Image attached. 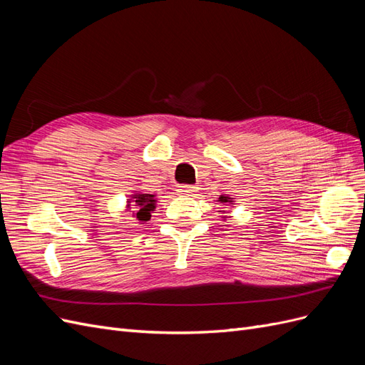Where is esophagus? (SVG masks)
<instances>
[{"mask_svg":"<svg viewBox=\"0 0 365 365\" xmlns=\"http://www.w3.org/2000/svg\"><path fill=\"white\" fill-rule=\"evenodd\" d=\"M196 189H197V187H195V185L181 184V185H178V193L180 195H192V193L196 192Z\"/></svg>","mask_w":365,"mask_h":365,"instance_id":"esophagus-1","label":"esophagus"}]
</instances>
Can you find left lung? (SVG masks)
<instances>
[{
	"instance_id": "obj_1",
	"label": "left lung",
	"mask_w": 365,
	"mask_h": 365,
	"mask_svg": "<svg viewBox=\"0 0 365 365\" xmlns=\"http://www.w3.org/2000/svg\"><path fill=\"white\" fill-rule=\"evenodd\" d=\"M219 201L222 202V204H224V202H231V197H228V196H220Z\"/></svg>"
}]
</instances>
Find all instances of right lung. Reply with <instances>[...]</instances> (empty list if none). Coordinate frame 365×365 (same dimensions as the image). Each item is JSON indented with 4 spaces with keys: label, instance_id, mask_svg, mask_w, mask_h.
Here are the masks:
<instances>
[{
    "label": "right lung",
    "instance_id": "obj_1",
    "mask_svg": "<svg viewBox=\"0 0 365 365\" xmlns=\"http://www.w3.org/2000/svg\"><path fill=\"white\" fill-rule=\"evenodd\" d=\"M134 200H129L128 202L129 207L132 205V208L135 210V217L140 222H146V220L150 219V213L155 208V195H148V193H135L132 195Z\"/></svg>",
    "mask_w": 365,
    "mask_h": 365
}]
</instances>
